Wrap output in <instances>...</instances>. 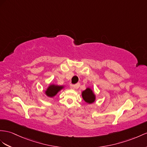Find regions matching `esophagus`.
Segmentation results:
<instances>
[{
  "label": "esophagus",
  "mask_w": 147,
  "mask_h": 147,
  "mask_svg": "<svg viewBox=\"0 0 147 147\" xmlns=\"http://www.w3.org/2000/svg\"><path fill=\"white\" fill-rule=\"evenodd\" d=\"M79 84H76V85H74V84H70V88L71 89H77L78 88Z\"/></svg>",
  "instance_id": "34e87169"
}]
</instances>
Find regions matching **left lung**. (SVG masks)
Here are the masks:
<instances>
[{
  "label": "left lung",
  "mask_w": 147,
  "mask_h": 147,
  "mask_svg": "<svg viewBox=\"0 0 147 147\" xmlns=\"http://www.w3.org/2000/svg\"><path fill=\"white\" fill-rule=\"evenodd\" d=\"M82 97L85 102L88 104H92L96 100V96L94 93L93 92L92 90L89 88H86V90L82 91Z\"/></svg>",
  "instance_id": "1"
}]
</instances>
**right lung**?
Instances as JSON below:
<instances>
[{"label":"right lung","instance_id":"right-lung-1","mask_svg":"<svg viewBox=\"0 0 147 147\" xmlns=\"http://www.w3.org/2000/svg\"><path fill=\"white\" fill-rule=\"evenodd\" d=\"M63 88L64 86H58L52 84L48 86L46 91H45V94L48 97H53L57 94V93L63 89Z\"/></svg>","mask_w":147,"mask_h":147}]
</instances>
